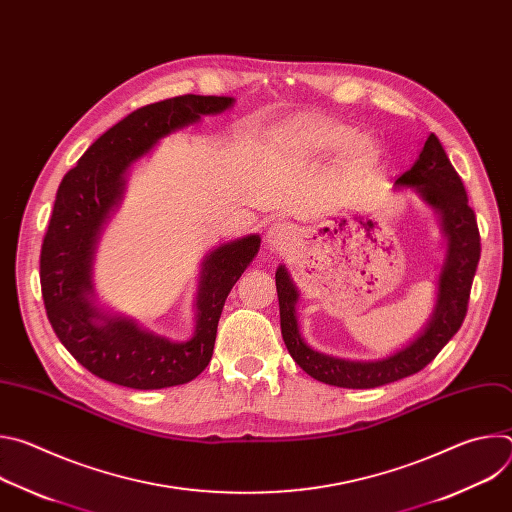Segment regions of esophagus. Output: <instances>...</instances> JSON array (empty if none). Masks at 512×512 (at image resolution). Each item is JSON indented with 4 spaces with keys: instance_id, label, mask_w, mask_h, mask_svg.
<instances>
[{
    "instance_id": "obj_1",
    "label": "esophagus",
    "mask_w": 512,
    "mask_h": 512,
    "mask_svg": "<svg viewBox=\"0 0 512 512\" xmlns=\"http://www.w3.org/2000/svg\"><path fill=\"white\" fill-rule=\"evenodd\" d=\"M265 239H267L269 247L285 249L291 243V239H294V229H291L289 225H283V223H275L269 227Z\"/></svg>"
}]
</instances>
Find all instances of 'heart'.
<instances>
[{"label": "heart", "instance_id": "b5f03b06", "mask_svg": "<svg viewBox=\"0 0 512 512\" xmlns=\"http://www.w3.org/2000/svg\"><path fill=\"white\" fill-rule=\"evenodd\" d=\"M356 133L344 123L330 119H314L300 127L298 143L310 154L330 156L348 148V158L354 164H369L375 156L373 143L369 139H354Z\"/></svg>", "mask_w": 512, "mask_h": 512}]
</instances>
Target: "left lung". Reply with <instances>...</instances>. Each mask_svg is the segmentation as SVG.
<instances>
[{"label":"left lung","instance_id":"obj_1","mask_svg":"<svg viewBox=\"0 0 512 512\" xmlns=\"http://www.w3.org/2000/svg\"><path fill=\"white\" fill-rule=\"evenodd\" d=\"M395 186L415 188L442 216V229L448 239V255L440 273L433 314L411 344L387 358L369 362L344 360L310 348L296 320L298 289L291 283L283 265L275 271L283 342L291 358L320 383L344 389H373L415 375L450 342L466 318L472 279L480 261V233L462 178L433 133L423 143V150L411 170L401 174Z\"/></svg>","mask_w":512,"mask_h":512}]
</instances>
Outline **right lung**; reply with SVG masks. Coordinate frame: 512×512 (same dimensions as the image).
I'll return each mask as SVG.
<instances>
[{"label": "right lung", "instance_id": "obj_1", "mask_svg": "<svg viewBox=\"0 0 512 512\" xmlns=\"http://www.w3.org/2000/svg\"><path fill=\"white\" fill-rule=\"evenodd\" d=\"M233 97L182 95L145 105L107 129L62 178L40 251L46 316L66 350L95 377L129 389H164L196 379L212 358L216 326L229 291L259 251V235L225 243L202 263L196 332L172 342L109 316L93 304L91 265L99 233L119 204L129 166L158 139L223 113Z\"/></svg>", "mask_w": 512, "mask_h": 512}]
</instances>
